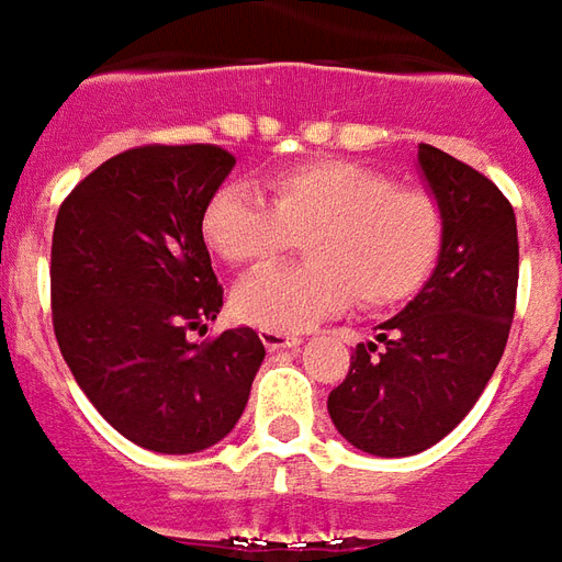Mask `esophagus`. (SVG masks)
Masks as SVG:
<instances>
[{"label":"esophagus","instance_id":"esophagus-1","mask_svg":"<svg viewBox=\"0 0 562 562\" xmlns=\"http://www.w3.org/2000/svg\"><path fill=\"white\" fill-rule=\"evenodd\" d=\"M262 345L269 348V351H281V348H296L302 338L296 333H278V329H260Z\"/></svg>","mask_w":562,"mask_h":562}]
</instances>
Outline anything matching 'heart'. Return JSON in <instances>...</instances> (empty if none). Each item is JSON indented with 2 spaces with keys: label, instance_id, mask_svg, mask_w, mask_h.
I'll list each match as a JSON object with an SVG mask.
<instances>
[{
  "label": "heart",
  "instance_id": "heart-1",
  "mask_svg": "<svg viewBox=\"0 0 562 562\" xmlns=\"http://www.w3.org/2000/svg\"><path fill=\"white\" fill-rule=\"evenodd\" d=\"M272 205L241 184L217 187L202 211V238L221 260L254 266L305 238V266H269L241 278L233 314L260 329L293 333L348 308L387 312L429 281L445 245L439 199L396 187L387 172L314 160L274 172Z\"/></svg>",
  "mask_w": 562,
  "mask_h": 562
}]
</instances>
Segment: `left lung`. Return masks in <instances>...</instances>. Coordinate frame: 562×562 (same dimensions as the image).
<instances>
[{"mask_svg":"<svg viewBox=\"0 0 562 562\" xmlns=\"http://www.w3.org/2000/svg\"><path fill=\"white\" fill-rule=\"evenodd\" d=\"M445 214L439 262L375 341L357 345L326 408L353 448L412 457L463 420L503 360L517 296V221L491 178L439 147H417Z\"/></svg>","mask_w":562,"mask_h":562,"instance_id":"8db88e82","label":"left lung"}]
</instances>
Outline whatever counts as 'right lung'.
Returning <instances> with one entry per match:
<instances>
[{"label": "right lung", "instance_id": "obj_1", "mask_svg": "<svg viewBox=\"0 0 562 562\" xmlns=\"http://www.w3.org/2000/svg\"><path fill=\"white\" fill-rule=\"evenodd\" d=\"M233 166L214 145L133 147L59 205V351L99 415L147 451L196 453L229 436L266 357L250 326L190 341L224 305L202 211Z\"/></svg>", "mask_w": 562, "mask_h": 562}]
</instances>
